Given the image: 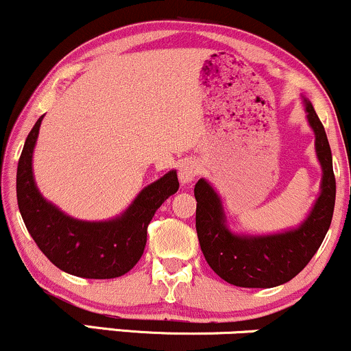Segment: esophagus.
Wrapping results in <instances>:
<instances>
[{
	"instance_id": "obj_1",
	"label": "esophagus",
	"mask_w": 351,
	"mask_h": 351,
	"mask_svg": "<svg viewBox=\"0 0 351 351\" xmlns=\"http://www.w3.org/2000/svg\"><path fill=\"white\" fill-rule=\"evenodd\" d=\"M198 175H199L198 163L193 162V160H186V162L181 163L180 173H178L181 183H191V181L195 180Z\"/></svg>"
}]
</instances>
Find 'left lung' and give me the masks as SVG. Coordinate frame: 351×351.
<instances>
[{"instance_id": "8db88e82", "label": "left lung", "mask_w": 351, "mask_h": 351, "mask_svg": "<svg viewBox=\"0 0 351 351\" xmlns=\"http://www.w3.org/2000/svg\"><path fill=\"white\" fill-rule=\"evenodd\" d=\"M304 102L324 176L320 196L299 228L269 236L234 234L226 226L223 204L211 184L201 178L195 186L196 232L204 259L221 279L237 287L269 289L293 279L318 251L332 223L337 193L332 150L312 104Z\"/></svg>"}]
</instances>
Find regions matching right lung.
<instances>
[{"label":"right lung","mask_w":351,"mask_h":351,"mask_svg":"<svg viewBox=\"0 0 351 351\" xmlns=\"http://www.w3.org/2000/svg\"><path fill=\"white\" fill-rule=\"evenodd\" d=\"M41 115L27 135L16 173V196L24 224L44 256L60 271L86 279H114L142 257L147 229L156 209L178 191L176 171L148 184L122 216L110 221H79L43 198L33 176V152Z\"/></svg>","instance_id":"right-lung-1"}]
</instances>
